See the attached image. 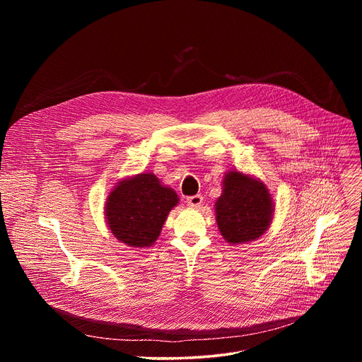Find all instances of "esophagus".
<instances>
[{"label": "esophagus", "mask_w": 362, "mask_h": 362, "mask_svg": "<svg viewBox=\"0 0 362 362\" xmlns=\"http://www.w3.org/2000/svg\"><path fill=\"white\" fill-rule=\"evenodd\" d=\"M186 202L189 206H192V208H199V206L203 203V197L200 194H194V196H189Z\"/></svg>", "instance_id": "esophagus-1"}]
</instances>
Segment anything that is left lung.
Here are the masks:
<instances>
[{"mask_svg":"<svg viewBox=\"0 0 362 362\" xmlns=\"http://www.w3.org/2000/svg\"><path fill=\"white\" fill-rule=\"evenodd\" d=\"M216 222L223 239L230 245L261 238L274 218V200L259 180L238 170L223 177V190L215 203Z\"/></svg>","mask_w":362,"mask_h":362,"instance_id":"obj_1","label":"left lung"}]
</instances>
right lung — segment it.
I'll return each instance as SVG.
<instances>
[{
	"label": "right lung",
	"mask_w": 362,
	"mask_h": 362,
	"mask_svg": "<svg viewBox=\"0 0 362 362\" xmlns=\"http://www.w3.org/2000/svg\"><path fill=\"white\" fill-rule=\"evenodd\" d=\"M179 203L173 189L153 173L119 182L106 200V221L112 233L132 247H148L158 240L169 212Z\"/></svg>",
	"instance_id": "right-lung-1"
}]
</instances>
